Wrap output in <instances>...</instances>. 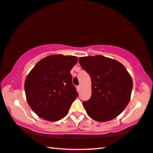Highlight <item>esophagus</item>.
<instances>
[{
  "label": "esophagus",
  "mask_w": 153,
  "mask_h": 153,
  "mask_svg": "<svg viewBox=\"0 0 153 153\" xmlns=\"http://www.w3.org/2000/svg\"><path fill=\"white\" fill-rule=\"evenodd\" d=\"M80 90H81V86H80V85H77V91L79 92V91H80Z\"/></svg>",
  "instance_id": "obj_1"
}]
</instances>
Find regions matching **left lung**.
Returning a JSON list of instances; mask_svg holds the SVG:
<instances>
[{
  "label": "left lung",
  "instance_id": "obj_1",
  "mask_svg": "<svg viewBox=\"0 0 153 153\" xmlns=\"http://www.w3.org/2000/svg\"><path fill=\"white\" fill-rule=\"evenodd\" d=\"M79 62L91 77V98L83 102L88 116L102 123L117 117L131 96L132 79L126 69L118 61L102 55L81 57Z\"/></svg>",
  "mask_w": 153,
  "mask_h": 153
}]
</instances>
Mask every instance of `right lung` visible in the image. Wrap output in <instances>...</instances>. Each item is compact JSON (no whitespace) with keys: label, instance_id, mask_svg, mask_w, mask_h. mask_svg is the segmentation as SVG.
Masks as SVG:
<instances>
[{"label":"right lung","instance_id":"add662e5","mask_svg":"<svg viewBox=\"0 0 153 153\" xmlns=\"http://www.w3.org/2000/svg\"><path fill=\"white\" fill-rule=\"evenodd\" d=\"M77 62L76 56L52 55L41 59L29 72L25 82L26 98L40 118L55 122L68 114L78 96L70 74Z\"/></svg>","mask_w":153,"mask_h":153}]
</instances>
